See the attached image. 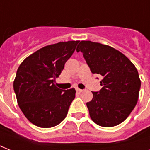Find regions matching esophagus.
Segmentation results:
<instances>
[{"mask_svg":"<svg viewBox=\"0 0 150 150\" xmlns=\"http://www.w3.org/2000/svg\"><path fill=\"white\" fill-rule=\"evenodd\" d=\"M76 91L78 92V93H82V92H83V89H76Z\"/></svg>","mask_w":150,"mask_h":150,"instance_id":"1","label":"esophagus"}]
</instances>
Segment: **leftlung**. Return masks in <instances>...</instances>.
Masks as SVG:
<instances>
[{"label":"left lung","instance_id":"8db88e82","mask_svg":"<svg viewBox=\"0 0 150 150\" xmlns=\"http://www.w3.org/2000/svg\"><path fill=\"white\" fill-rule=\"evenodd\" d=\"M76 50L82 52L92 73L103 77L102 89L92 92L93 100L86 103L91 119L102 127L123 122L139 99L141 82L135 65L122 53L101 43L81 41Z\"/></svg>","mask_w":150,"mask_h":150}]
</instances>
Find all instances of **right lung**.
Wrapping results in <instances>:
<instances>
[{
  "label": "right lung",
  "mask_w": 150,
  "mask_h": 150,
  "mask_svg": "<svg viewBox=\"0 0 150 150\" xmlns=\"http://www.w3.org/2000/svg\"><path fill=\"white\" fill-rule=\"evenodd\" d=\"M79 43L68 41L44 47L26 57L18 68L13 85L18 104L35 125L51 128L65 118L75 90L59 89L54 82Z\"/></svg>",
  "instance_id": "add662e5"
}]
</instances>
